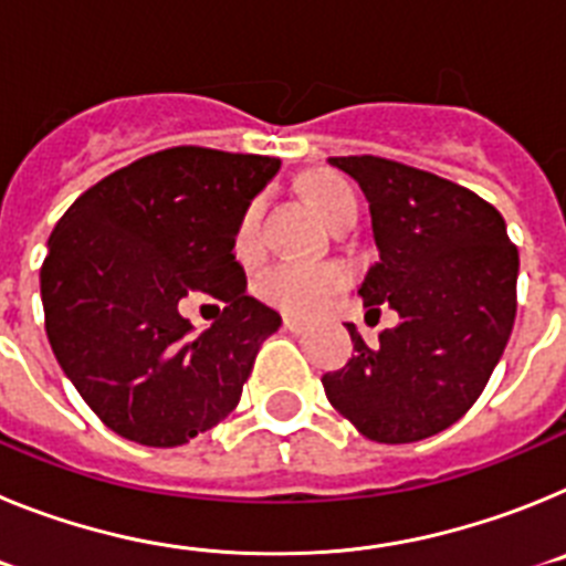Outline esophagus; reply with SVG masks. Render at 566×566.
<instances>
[{"label": "esophagus", "instance_id": "1", "mask_svg": "<svg viewBox=\"0 0 566 566\" xmlns=\"http://www.w3.org/2000/svg\"><path fill=\"white\" fill-rule=\"evenodd\" d=\"M283 328L292 334H303L308 328L306 319H300V317H283Z\"/></svg>", "mask_w": 566, "mask_h": 566}]
</instances>
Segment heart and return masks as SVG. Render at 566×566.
<instances>
[{
  "instance_id": "heart-1",
  "label": "heart",
  "mask_w": 566,
  "mask_h": 566,
  "mask_svg": "<svg viewBox=\"0 0 566 566\" xmlns=\"http://www.w3.org/2000/svg\"><path fill=\"white\" fill-rule=\"evenodd\" d=\"M308 195H312L314 207L328 223L339 218L345 207L357 203L352 187L334 175H317L308 184ZM260 212H263V201L254 198L243 214H240L238 229H234V249L240 258L254 252L258 247V227H260ZM348 286V272L337 263H303V260H283L263 277L258 280V294L266 300L269 306L280 308L286 314H317L337 297L343 289Z\"/></svg>"
}]
</instances>
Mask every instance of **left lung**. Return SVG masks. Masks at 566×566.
<instances>
[{"label":"left lung","mask_w":566,"mask_h":566,"mask_svg":"<svg viewBox=\"0 0 566 566\" xmlns=\"http://www.w3.org/2000/svg\"><path fill=\"white\" fill-rule=\"evenodd\" d=\"M371 209L379 263L357 294L391 306L397 328L323 377L328 402L363 437L419 442L451 428L484 391L516 319L518 249L504 218L476 192L377 155L328 158Z\"/></svg>","instance_id":"obj_1"}]
</instances>
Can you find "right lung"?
Returning a JSON list of instances; mask_svg holds the SVG:
<instances>
[{"label": "right lung", "mask_w": 566, "mask_h": 566, "mask_svg": "<svg viewBox=\"0 0 566 566\" xmlns=\"http://www.w3.org/2000/svg\"><path fill=\"white\" fill-rule=\"evenodd\" d=\"M280 158L172 147L107 175L48 240L42 306L50 348L109 431L175 448L234 411L280 314L247 294L234 229ZM192 291L224 314L191 334Z\"/></svg>", "instance_id": "1"}]
</instances>
